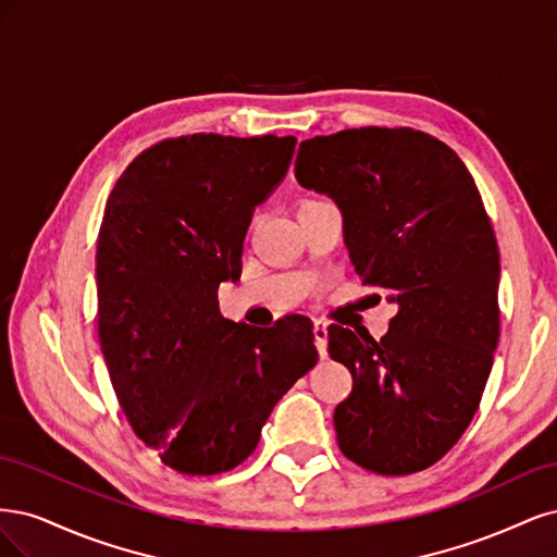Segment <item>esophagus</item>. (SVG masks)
<instances>
[{"label":"esophagus","mask_w":557,"mask_h":557,"mask_svg":"<svg viewBox=\"0 0 557 557\" xmlns=\"http://www.w3.org/2000/svg\"><path fill=\"white\" fill-rule=\"evenodd\" d=\"M329 326H331V321L326 317L314 319V339H317V347H319L321 356H326V349H329Z\"/></svg>","instance_id":"obj_1"}]
</instances>
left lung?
Returning <instances> with one entry per match:
<instances>
[{"label":"left lung","instance_id":"left-lung-1","mask_svg":"<svg viewBox=\"0 0 557 557\" xmlns=\"http://www.w3.org/2000/svg\"><path fill=\"white\" fill-rule=\"evenodd\" d=\"M296 181L337 203L356 273L398 305L382 339L329 326L354 376L337 444L370 472H421L468 430L499 339V252L474 177L435 136L361 127L302 140Z\"/></svg>","mask_w":557,"mask_h":557}]
</instances>
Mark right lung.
Returning <instances> with one entry per match:
<instances>
[{
  "mask_svg": "<svg viewBox=\"0 0 557 557\" xmlns=\"http://www.w3.org/2000/svg\"><path fill=\"white\" fill-rule=\"evenodd\" d=\"M294 136L166 138L124 169L97 240V326L134 433L175 472L252 456L277 400L317 363L312 321L220 312L255 208L289 171Z\"/></svg>",
  "mask_w": 557,
  "mask_h": 557,
  "instance_id": "right-lung-1",
  "label": "right lung"
}]
</instances>
